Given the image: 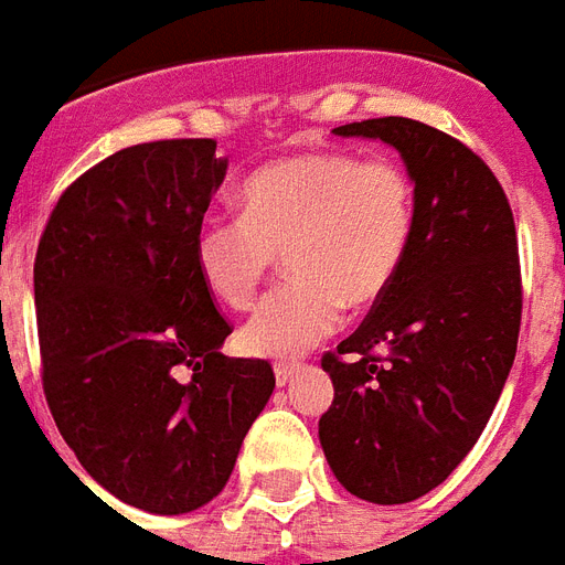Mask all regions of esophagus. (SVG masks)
<instances>
[{
    "instance_id": "obj_1",
    "label": "esophagus",
    "mask_w": 565,
    "mask_h": 565,
    "mask_svg": "<svg viewBox=\"0 0 565 565\" xmlns=\"http://www.w3.org/2000/svg\"><path fill=\"white\" fill-rule=\"evenodd\" d=\"M301 370V363L299 361H278L275 363V381H278V386H284L287 381H290L296 372Z\"/></svg>"
}]
</instances>
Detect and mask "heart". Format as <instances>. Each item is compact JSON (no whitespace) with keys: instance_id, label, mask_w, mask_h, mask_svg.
Masks as SVG:
<instances>
[{"instance_id":"heart-1","label":"heart","mask_w":565,"mask_h":565,"mask_svg":"<svg viewBox=\"0 0 565 565\" xmlns=\"http://www.w3.org/2000/svg\"><path fill=\"white\" fill-rule=\"evenodd\" d=\"M413 239V181L390 158L310 152L266 163L239 190V216H211L195 234L204 287L228 310H248L281 257L290 281L243 328L264 358L305 354L386 292Z\"/></svg>"}]
</instances>
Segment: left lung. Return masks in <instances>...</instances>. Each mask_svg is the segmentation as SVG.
Masks as SVG:
<instances>
[{
  "label": "left lung",
  "instance_id": "1",
  "mask_svg": "<svg viewBox=\"0 0 565 565\" xmlns=\"http://www.w3.org/2000/svg\"><path fill=\"white\" fill-rule=\"evenodd\" d=\"M402 152L413 239L352 337L322 354L334 402L319 443L345 490L404 504L455 472L487 428L516 358V222L492 170L439 128L377 117L334 128Z\"/></svg>",
  "mask_w": 565,
  "mask_h": 565
}]
</instances>
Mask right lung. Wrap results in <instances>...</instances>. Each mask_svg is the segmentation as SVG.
<instances>
[{"instance_id":"add662e5","label":"right lung","mask_w":565,"mask_h":565,"mask_svg":"<svg viewBox=\"0 0 565 565\" xmlns=\"http://www.w3.org/2000/svg\"><path fill=\"white\" fill-rule=\"evenodd\" d=\"M225 167L207 137L128 146L61 193L34 257L52 419L93 481L161 516L220 495L275 386L269 361L220 352L231 322L195 266Z\"/></svg>"}]
</instances>
